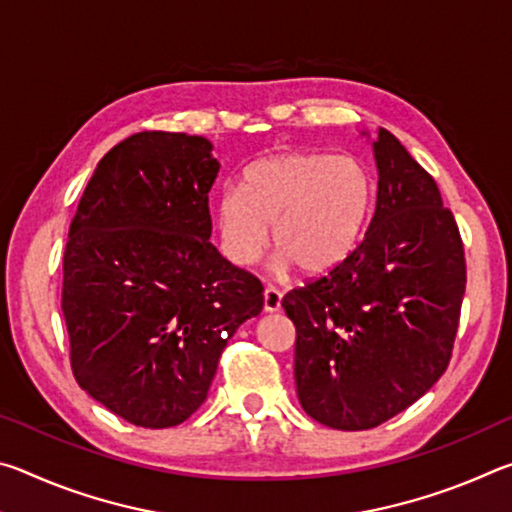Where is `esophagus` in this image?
I'll use <instances>...</instances> for the list:
<instances>
[{
  "label": "esophagus",
  "mask_w": 512,
  "mask_h": 512,
  "mask_svg": "<svg viewBox=\"0 0 512 512\" xmlns=\"http://www.w3.org/2000/svg\"><path fill=\"white\" fill-rule=\"evenodd\" d=\"M280 307H282V293L273 287H268L264 291V311L273 314V311H280Z\"/></svg>",
  "instance_id": "1"
}]
</instances>
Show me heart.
<instances>
[{
    "instance_id": "b5f03b06",
    "label": "heart",
    "mask_w": 512,
    "mask_h": 512,
    "mask_svg": "<svg viewBox=\"0 0 512 512\" xmlns=\"http://www.w3.org/2000/svg\"><path fill=\"white\" fill-rule=\"evenodd\" d=\"M377 207V180L359 158L293 151L246 171L214 207L223 255L237 266L262 257L271 241L277 268L325 275L348 259Z\"/></svg>"
}]
</instances>
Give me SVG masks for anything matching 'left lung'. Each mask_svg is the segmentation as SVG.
Returning <instances> with one entry per match:
<instances>
[{
	"mask_svg": "<svg viewBox=\"0 0 512 512\" xmlns=\"http://www.w3.org/2000/svg\"><path fill=\"white\" fill-rule=\"evenodd\" d=\"M372 153L379 180L366 237L339 268L282 298L296 325L298 400L341 431L377 427L436 384L465 293L463 241L436 180L386 128Z\"/></svg>",
	"mask_w": 512,
	"mask_h": 512,
	"instance_id": "8db88e82",
	"label": "left lung"
}]
</instances>
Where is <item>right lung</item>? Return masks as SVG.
<instances>
[{"mask_svg":"<svg viewBox=\"0 0 512 512\" xmlns=\"http://www.w3.org/2000/svg\"><path fill=\"white\" fill-rule=\"evenodd\" d=\"M201 135L146 131L103 155L69 225L63 314L79 386L167 429L205 402L219 357L264 307L262 282L210 244L221 164Z\"/></svg>","mask_w":512,"mask_h":512,"instance_id":"add662e5","label":"right lung"}]
</instances>
